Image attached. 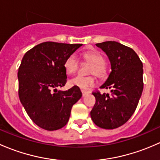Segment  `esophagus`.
<instances>
[{
  "label": "esophagus",
  "mask_w": 160,
  "mask_h": 160,
  "mask_svg": "<svg viewBox=\"0 0 160 160\" xmlns=\"http://www.w3.org/2000/svg\"><path fill=\"white\" fill-rule=\"evenodd\" d=\"M89 93V92L88 91H85V90H82V95H83V97H85L87 96V95Z\"/></svg>",
  "instance_id": "34e87169"
}]
</instances>
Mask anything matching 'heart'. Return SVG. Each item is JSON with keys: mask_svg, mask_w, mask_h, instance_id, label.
<instances>
[{"mask_svg": "<svg viewBox=\"0 0 160 160\" xmlns=\"http://www.w3.org/2000/svg\"><path fill=\"white\" fill-rule=\"evenodd\" d=\"M80 57L83 62L90 63L88 72L93 75L88 77L76 76L70 80V84L83 90H88L95 84L96 79L94 75L101 79H105L108 75V67L102 53L96 49L86 50L80 54ZM79 65L80 61L75 55L72 54L70 55L64 62V68L70 75L76 72L78 70Z\"/></svg>", "mask_w": 160, "mask_h": 160, "instance_id": "obj_1", "label": "heart"}]
</instances>
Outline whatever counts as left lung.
<instances>
[{"label": "left lung", "mask_w": 160, "mask_h": 160, "mask_svg": "<svg viewBox=\"0 0 160 160\" xmlns=\"http://www.w3.org/2000/svg\"><path fill=\"white\" fill-rule=\"evenodd\" d=\"M111 62V72L101 89H111V94L93 91L96 103L90 116L96 125L114 129L126 123L135 112L143 90L142 62L132 48L118 42L97 43Z\"/></svg>", "instance_id": "obj_1"}]
</instances>
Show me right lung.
I'll use <instances>...</instances> for the list:
<instances>
[{
  "instance_id": "add662e5",
  "label": "right lung",
  "mask_w": 160,
  "mask_h": 160,
  "mask_svg": "<svg viewBox=\"0 0 160 160\" xmlns=\"http://www.w3.org/2000/svg\"><path fill=\"white\" fill-rule=\"evenodd\" d=\"M82 44L45 42L28 50L18 68V95L30 118L40 128L59 129L67 125L72 105L81 98L80 88H56L67 81L64 62Z\"/></svg>"
}]
</instances>
